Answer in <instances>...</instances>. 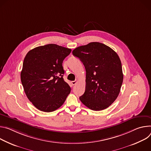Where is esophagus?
<instances>
[{"label":"esophagus","instance_id":"esophagus-1","mask_svg":"<svg viewBox=\"0 0 151 151\" xmlns=\"http://www.w3.org/2000/svg\"><path fill=\"white\" fill-rule=\"evenodd\" d=\"M77 81H71V83L73 85H75L77 83Z\"/></svg>","mask_w":151,"mask_h":151}]
</instances>
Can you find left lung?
I'll use <instances>...</instances> for the list:
<instances>
[{"label": "left lung", "instance_id": "8db88e82", "mask_svg": "<svg viewBox=\"0 0 151 151\" xmlns=\"http://www.w3.org/2000/svg\"><path fill=\"white\" fill-rule=\"evenodd\" d=\"M73 55L86 69V88L80 96L89 109L99 111L109 107L118 96L123 82L119 56L109 46L98 42L77 47Z\"/></svg>", "mask_w": 151, "mask_h": 151}]
</instances>
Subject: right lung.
Here are the masks:
<instances>
[{
    "label": "right lung",
    "mask_w": 151,
    "mask_h": 151,
    "mask_svg": "<svg viewBox=\"0 0 151 151\" xmlns=\"http://www.w3.org/2000/svg\"><path fill=\"white\" fill-rule=\"evenodd\" d=\"M71 50L55 44L33 48L26 55L21 81L29 101L38 110L53 111L65 101L71 88L63 80L62 63Z\"/></svg>",
    "instance_id": "1"
}]
</instances>
